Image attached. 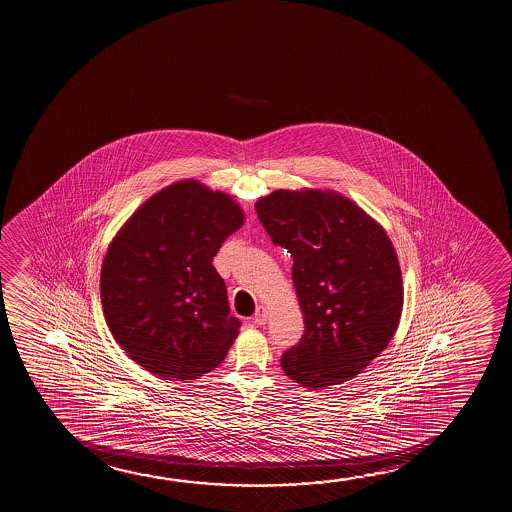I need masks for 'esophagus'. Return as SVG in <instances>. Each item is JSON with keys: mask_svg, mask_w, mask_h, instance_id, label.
Wrapping results in <instances>:
<instances>
[{"mask_svg": "<svg viewBox=\"0 0 512 512\" xmlns=\"http://www.w3.org/2000/svg\"><path fill=\"white\" fill-rule=\"evenodd\" d=\"M267 315H269V313H267L266 308H257L255 315H253V323H255V325H266Z\"/></svg>", "mask_w": 512, "mask_h": 512, "instance_id": "34e87169", "label": "esophagus"}]
</instances>
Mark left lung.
Listing matches in <instances>:
<instances>
[{"instance_id":"obj_1","label":"left lung","mask_w":512,"mask_h":512,"mask_svg":"<svg viewBox=\"0 0 512 512\" xmlns=\"http://www.w3.org/2000/svg\"><path fill=\"white\" fill-rule=\"evenodd\" d=\"M273 245L294 259L304 336L281 355L288 378L327 388L355 378L385 350L402 313L392 241L336 192L274 190L255 204Z\"/></svg>"}]
</instances>
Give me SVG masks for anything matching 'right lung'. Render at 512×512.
<instances>
[{
    "mask_svg": "<svg viewBox=\"0 0 512 512\" xmlns=\"http://www.w3.org/2000/svg\"><path fill=\"white\" fill-rule=\"evenodd\" d=\"M243 225L231 197L194 180L150 197L115 236L101 269V304L115 341L161 378L215 369L241 327L213 257Z\"/></svg>",
    "mask_w": 512,
    "mask_h": 512,
    "instance_id": "add662e5",
    "label": "right lung"
}]
</instances>
